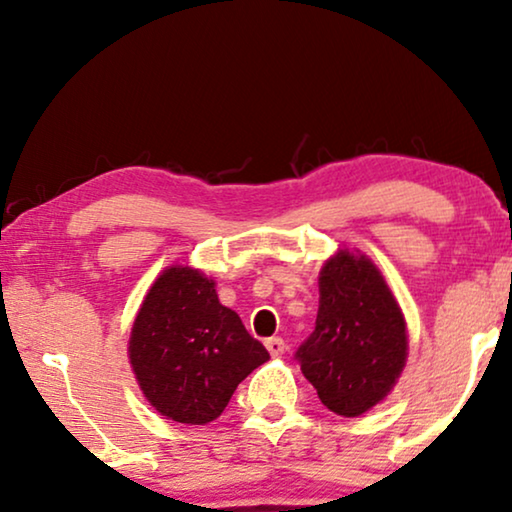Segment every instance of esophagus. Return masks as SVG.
Wrapping results in <instances>:
<instances>
[{
  "label": "esophagus",
  "mask_w": 512,
  "mask_h": 512,
  "mask_svg": "<svg viewBox=\"0 0 512 512\" xmlns=\"http://www.w3.org/2000/svg\"><path fill=\"white\" fill-rule=\"evenodd\" d=\"M265 347H268V352L272 356H282L284 349H286L282 338H268V340H265Z\"/></svg>",
  "instance_id": "34e87169"
}]
</instances>
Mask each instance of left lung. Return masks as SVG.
<instances>
[{
  "label": "left lung",
  "instance_id": "left-lung-1",
  "mask_svg": "<svg viewBox=\"0 0 512 512\" xmlns=\"http://www.w3.org/2000/svg\"><path fill=\"white\" fill-rule=\"evenodd\" d=\"M296 359L335 415L359 417L387 398L408 359L394 293L368 256L340 249L319 272L317 324Z\"/></svg>",
  "mask_w": 512,
  "mask_h": 512
}]
</instances>
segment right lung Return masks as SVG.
Returning <instances> with one entry per match:
<instances>
[{"label":"right lung","mask_w":512,"mask_h":512,"mask_svg":"<svg viewBox=\"0 0 512 512\" xmlns=\"http://www.w3.org/2000/svg\"><path fill=\"white\" fill-rule=\"evenodd\" d=\"M214 279L172 265L146 293L128 354L146 401L179 424H209L244 377L270 359L216 296Z\"/></svg>","instance_id":"1"}]
</instances>
